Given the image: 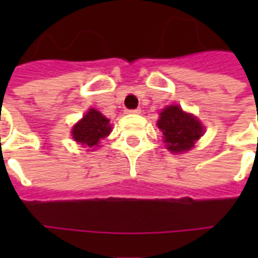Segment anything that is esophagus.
Returning <instances> with one entry per match:
<instances>
[{
    "mask_svg": "<svg viewBox=\"0 0 258 258\" xmlns=\"http://www.w3.org/2000/svg\"><path fill=\"white\" fill-rule=\"evenodd\" d=\"M127 113H130V114H140L141 109L140 107H137V109H131V110H127Z\"/></svg>",
    "mask_w": 258,
    "mask_h": 258,
    "instance_id": "obj_1",
    "label": "esophagus"
}]
</instances>
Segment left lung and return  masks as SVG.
<instances>
[{"mask_svg":"<svg viewBox=\"0 0 258 258\" xmlns=\"http://www.w3.org/2000/svg\"><path fill=\"white\" fill-rule=\"evenodd\" d=\"M157 127L163 133L164 144L173 153L190 151L195 142L205 134L202 125L194 114L184 112L178 105H170L160 112Z\"/></svg>","mask_w":258,"mask_h":258,"instance_id":"obj_1","label":"left lung"}]
</instances>
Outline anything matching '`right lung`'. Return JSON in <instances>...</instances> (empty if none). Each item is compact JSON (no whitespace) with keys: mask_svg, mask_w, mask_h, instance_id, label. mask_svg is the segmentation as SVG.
I'll list each match as a JSON object with an SVG mask.
<instances>
[{"mask_svg":"<svg viewBox=\"0 0 258 258\" xmlns=\"http://www.w3.org/2000/svg\"><path fill=\"white\" fill-rule=\"evenodd\" d=\"M112 131V125L101 112L95 109H90L79 123L74 124L72 128V135L76 142L87 149H95L99 146L101 141L106 138Z\"/></svg>","mask_w":258,"mask_h":258,"instance_id":"right-lung-1","label":"right lung"}]
</instances>
